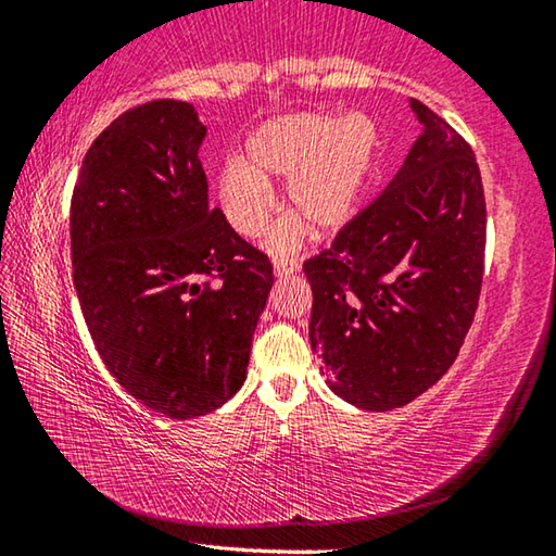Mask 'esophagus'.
<instances>
[{"mask_svg": "<svg viewBox=\"0 0 556 556\" xmlns=\"http://www.w3.org/2000/svg\"><path fill=\"white\" fill-rule=\"evenodd\" d=\"M294 271H299V262H296V260H289V257H275V275H277V277L294 275Z\"/></svg>", "mask_w": 556, "mask_h": 556, "instance_id": "obj_1", "label": "esophagus"}]
</instances>
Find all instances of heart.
<instances>
[{"label":"heart","instance_id":"heart-1","mask_svg":"<svg viewBox=\"0 0 556 556\" xmlns=\"http://www.w3.org/2000/svg\"><path fill=\"white\" fill-rule=\"evenodd\" d=\"M378 152V131L363 115H296L257 129L248 142V163L230 162L220 174L225 215L248 238L267 230L275 213L269 178H289L287 205L314 232L341 228L351 218L357 195ZM301 220L281 225L271 240L289 250L299 240Z\"/></svg>","mask_w":556,"mask_h":556}]
</instances>
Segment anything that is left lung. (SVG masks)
Returning a JSON list of instances; mask_svg holds the SVG:
<instances>
[{
    "label": "left lung",
    "mask_w": 556,
    "mask_h": 556,
    "mask_svg": "<svg viewBox=\"0 0 556 556\" xmlns=\"http://www.w3.org/2000/svg\"><path fill=\"white\" fill-rule=\"evenodd\" d=\"M425 125L397 176L304 262L314 353L326 382L384 412L441 380L473 324L483 285L485 195L470 144L412 100Z\"/></svg>",
    "instance_id": "obj_1"
}]
</instances>
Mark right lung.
<instances>
[{"mask_svg": "<svg viewBox=\"0 0 556 556\" xmlns=\"http://www.w3.org/2000/svg\"><path fill=\"white\" fill-rule=\"evenodd\" d=\"M193 105L152 100L110 122L71 199L73 285L102 363L172 419L218 409L248 375L271 262L208 205Z\"/></svg>", "mask_w": 556, "mask_h": 556, "instance_id": "right-lung-1", "label": "right lung"}]
</instances>
